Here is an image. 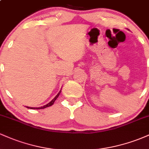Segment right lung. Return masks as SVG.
<instances>
[{
    "label": "right lung",
    "mask_w": 149,
    "mask_h": 149,
    "mask_svg": "<svg viewBox=\"0 0 149 149\" xmlns=\"http://www.w3.org/2000/svg\"><path fill=\"white\" fill-rule=\"evenodd\" d=\"M61 93V90L59 92V93L57 94V96H56L55 97H54V99H53V100L51 101L50 102H49V103H48L47 104H46V105H45V106H43V107H39V108H32V107H26L27 108H28V109H45V108H47V107H50V106H52L53 104H54V102H55V100H57V97H59V94Z\"/></svg>",
    "instance_id": "right-lung-1"
}]
</instances>
